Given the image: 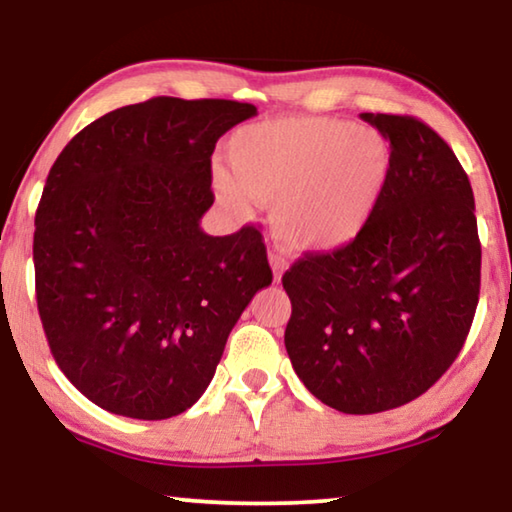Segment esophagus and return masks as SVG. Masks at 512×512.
I'll use <instances>...</instances> for the list:
<instances>
[{
    "label": "esophagus",
    "instance_id": "obj_1",
    "mask_svg": "<svg viewBox=\"0 0 512 512\" xmlns=\"http://www.w3.org/2000/svg\"><path fill=\"white\" fill-rule=\"evenodd\" d=\"M270 268H272V275H275V282H282V275L286 270L284 258L277 256V254H270Z\"/></svg>",
    "mask_w": 512,
    "mask_h": 512
}]
</instances>
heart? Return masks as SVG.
<instances>
[{"instance_id":"heart-1","label":"heart","mask_w":512,"mask_h":512,"mask_svg":"<svg viewBox=\"0 0 512 512\" xmlns=\"http://www.w3.org/2000/svg\"><path fill=\"white\" fill-rule=\"evenodd\" d=\"M230 177L214 193L230 212L272 205V233L293 254H333L359 240L387 193L394 151L375 128L331 116H289L247 125L228 139Z\"/></svg>"}]
</instances>
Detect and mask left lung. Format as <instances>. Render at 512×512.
<instances>
[{
	"label": "left lung",
	"mask_w": 512,
	"mask_h": 512,
	"mask_svg": "<svg viewBox=\"0 0 512 512\" xmlns=\"http://www.w3.org/2000/svg\"><path fill=\"white\" fill-rule=\"evenodd\" d=\"M361 118L394 151L387 193L359 240L282 277L291 366L345 415L398 408L443 377L471 331L482 258L471 181L445 139L412 116Z\"/></svg>",
	"instance_id": "8db88e82"
}]
</instances>
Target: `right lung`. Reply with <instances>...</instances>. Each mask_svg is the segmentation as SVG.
Here are the masks:
<instances>
[{
	"mask_svg": "<svg viewBox=\"0 0 512 512\" xmlns=\"http://www.w3.org/2000/svg\"><path fill=\"white\" fill-rule=\"evenodd\" d=\"M251 116L254 104L235 100L153 97L86 125L48 172L32 249L39 317L55 363L102 410L191 408L270 286L254 226L200 228L214 146Z\"/></svg>",
	"mask_w": 512,
	"mask_h": 512,
	"instance_id": "obj_1",
	"label": "right lung"
}]
</instances>
